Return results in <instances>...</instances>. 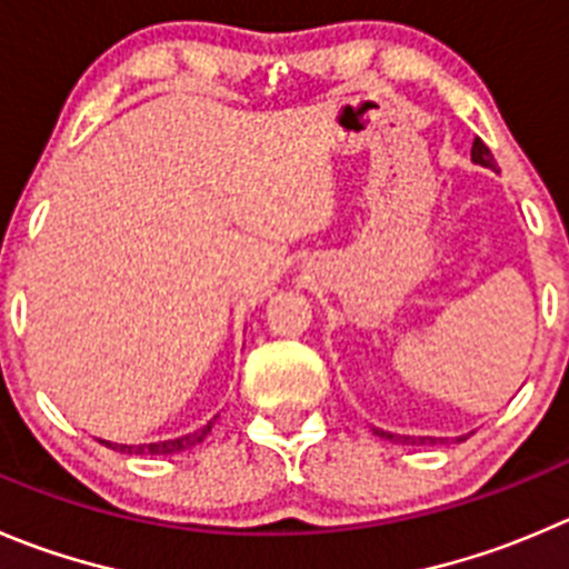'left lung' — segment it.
Masks as SVG:
<instances>
[{
  "label": "left lung",
  "mask_w": 569,
  "mask_h": 569,
  "mask_svg": "<svg viewBox=\"0 0 569 569\" xmlns=\"http://www.w3.org/2000/svg\"><path fill=\"white\" fill-rule=\"evenodd\" d=\"M472 161H478V164L483 167H491V170H497L495 164V156H491V150L486 148L483 139L475 137L472 142ZM377 436L382 438H391V441H399V443H425V441H436V438H413V436H393V432H386V430H375Z\"/></svg>",
  "instance_id": "8db88e82"
}]
</instances>
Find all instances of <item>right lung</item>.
I'll use <instances>...</instances> for the list:
<instances>
[{
    "label": "right lung",
    "mask_w": 569,
    "mask_h": 569,
    "mask_svg": "<svg viewBox=\"0 0 569 569\" xmlns=\"http://www.w3.org/2000/svg\"><path fill=\"white\" fill-rule=\"evenodd\" d=\"M218 421V416H214L209 425H203L200 430L189 432V436H181V438H172V441H159V443H139V447H131V443H111V441H100L106 443L108 450H117V452H131V456H170V452H183V450H192L194 443H200L203 438L212 432V425Z\"/></svg>",
    "instance_id": "obj_1"
}]
</instances>
